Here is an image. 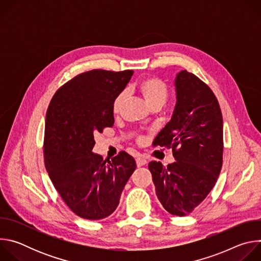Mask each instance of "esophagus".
<instances>
[{
    "label": "esophagus",
    "mask_w": 261,
    "mask_h": 261,
    "mask_svg": "<svg viewBox=\"0 0 261 261\" xmlns=\"http://www.w3.org/2000/svg\"><path fill=\"white\" fill-rule=\"evenodd\" d=\"M146 162H147V161H146L144 158L140 157V156L136 158V164H137V166H138V167H141V166H143L144 164H146Z\"/></svg>",
    "instance_id": "esophagus-1"
}]
</instances>
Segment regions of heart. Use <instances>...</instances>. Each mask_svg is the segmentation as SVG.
<instances>
[{"mask_svg":"<svg viewBox=\"0 0 261 261\" xmlns=\"http://www.w3.org/2000/svg\"><path fill=\"white\" fill-rule=\"evenodd\" d=\"M139 91L151 107L158 105L162 106L169 96L167 85L158 77H150L142 81L139 84ZM126 96V92L122 91L115 98L113 103V110L115 114H118L121 110Z\"/></svg>","mask_w":261,"mask_h":261,"instance_id":"1","label":"heart"}]
</instances>
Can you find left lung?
<instances>
[{"instance_id": "1", "label": "left lung", "mask_w": 261, "mask_h": 261, "mask_svg": "<svg viewBox=\"0 0 261 261\" xmlns=\"http://www.w3.org/2000/svg\"><path fill=\"white\" fill-rule=\"evenodd\" d=\"M176 104L171 120L155 138V145L172 148L175 161L167 166L148 163L156 194L171 215L194 211L218 179L223 162V119L210 87L182 70L175 79Z\"/></svg>"}]
</instances>
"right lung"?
<instances>
[{
	"label": "right lung",
	"mask_w": 261,
	"mask_h": 261,
	"mask_svg": "<svg viewBox=\"0 0 261 261\" xmlns=\"http://www.w3.org/2000/svg\"><path fill=\"white\" fill-rule=\"evenodd\" d=\"M132 74L101 69L81 73L62 86L48 105L45 168L64 202L81 218L101 220L113 214L136 168L125 151L108 163L93 153L94 136L114 126V100Z\"/></svg>",
	"instance_id": "1"
}]
</instances>
